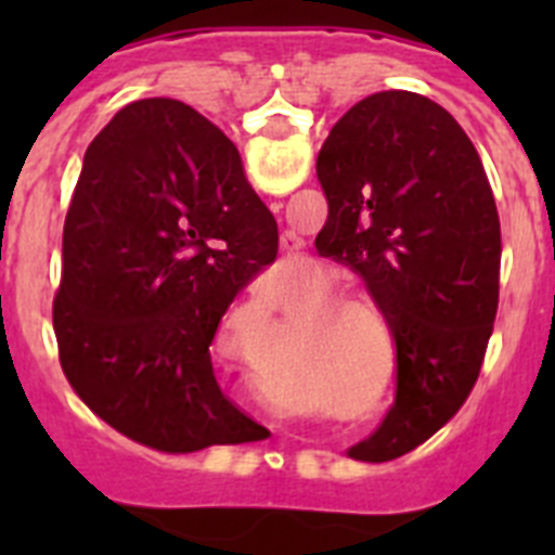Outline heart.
<instances>
[{"mask_svg":"<svg viewBox=\"0 0 555 555\" xmlns=\"http://www.w3.org/2000/svg\"><path fill=\"white\" fill-rule=\"evenodd\" d=\"M352 302H356V300H345V306H352Z\"/></svg>","mask_w":555,"mask_h":555,"instance_id":"b5f03b06","label":"heart"}]
</instances>
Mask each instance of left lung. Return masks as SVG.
<instances>
[{"label": "left lung", "instance_id": "obj_1", "mask_svg": "<svg viewBox=\"0 0 555 555\" xmlns=\"http://www.w3.org/2000/svg\"><path fill=\"white\" fill-rule=\"evenodd\" d=\"M317 178V249L364 278L397 341L395 405L350 455L400 459L461 409L487 356L503 253L492 185L459 121L411 91L356 102Z\"/></svg>", "mask_w": 555, "mask_h": 555}]
</instances>
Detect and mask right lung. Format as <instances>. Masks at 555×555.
<instances>
[{
	"label": "right lung",
	"mask_w": 555,
	"mask_h": 555,
	"mask_svg": "<svg viewBox=\"0 0 555 555\" xmlns=\"http://www.w3.org/2000/svg\"><path fill=\"white\" fill-rule=\"evenodd\" d=\"M278 258V222L233 141L178 100L121 107L91 141L63 224L57 350L82 403L160 453L267 439L222 395L210 345Z\"/></svg>",
	"instance_id": "obj_1"
}]
</instances>
